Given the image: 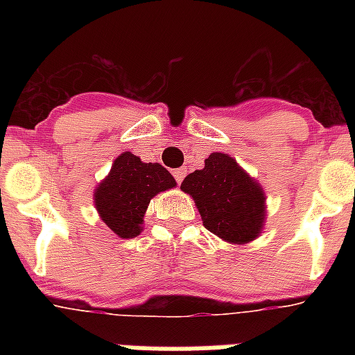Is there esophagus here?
<instances>
[{
  "mask_svg": "<svg viewBox=\"0 0 355 355\" xmlns=\"http://www.w3.org/2000/svg\"><path fill=\"white\" fill-rule=\"evenodd\" d=\"M173 177H175V180H177L178 184H180V182L184 180L186 171L184 169H175V171H173Z\"/></svg>",
  "mask_w": 355,
  "mask_h": 355,
  "instance_id": "34e87169",
  "label": "esophagus"
}]
</instances>
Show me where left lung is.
Instances as JSON below:
<instances>
[{
    "label": "left lung",
    "mask_w": 355,
    "mask_h": 355,
    "mask_svg": "<svg viewBox=\"0 0 355 355\" xmlns=\"http://www.w3.org/2000/svg\"><path fill=\"white\" fill-rule=\"evenodd\" d=\"M180 188L193 198L203 226L224 241L243 245L261 236L264 190L228 154L209 155L205 167L190 173Z\"/></svg>",
    "instance_id": "8db88e82"
}]
</instances>
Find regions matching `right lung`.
<instances>
[{"instance_id": "1", "label": "right lung", "mask_w": 355, "mask_h": 355, "mask_svg": "<svg viewBox=\"0 0 355 355\" xmlns=\"http://www.w3.org/2000/svg\"><path fill=\"white\" fill-rule=\"evenodd\" d=\"M177 186L159 163L140 162L131 152L117 155L108 177L94 188V207L102 223L119 238H137L150 200Z\"/></svg>"}]
</instances>
